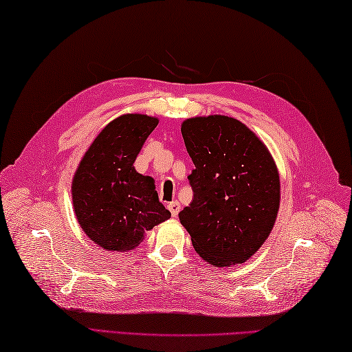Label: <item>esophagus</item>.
I'll return each mask as SVG.
<instances>
[{"label":"esophagus","mask_w":352,"mask_h":352,"mask_svg":"<svg viewBox=\"0 0 352 352\" xmlns=\"http://www.w3.org/2000/svg\"><path fill=\"white\" fill-rule=\"evenodd\" d=\"M168 208H169L170 214L174 216V218H175V216L178 214V212L182 210V206H180V203H178V201H172V203H169V204H168Z\"/></svg>","instance_id":"34e87169"}]
</instances>
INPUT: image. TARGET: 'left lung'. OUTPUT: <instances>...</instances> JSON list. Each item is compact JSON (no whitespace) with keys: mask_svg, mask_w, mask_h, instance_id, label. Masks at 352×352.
Segmentation results:
<instances>
[{"mask_svg":"<svg viewBox=\"0 0 352 352\" xmlns=\"http://www.w3.org/2000/svg\"><path fill=\"white\" fill-rule=\"evenodd\" d=\"M195 169L192 203L178 213L201 257L214 266L248 260L271 233L280 177L271 154L234 118H190L182 125Z\"/></svg>","mask_w":352,"mask_h":352,"instance_id":"8db88e82","label":"left lung"}]
</instances>
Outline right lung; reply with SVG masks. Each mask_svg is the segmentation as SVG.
Here are the masks:
<instances>
[{
    "label": "right lung",
    "instance_id": "right-lung-1",
    "mask_svg": "<svg viewBox=\"0 0 352 352\" xmlns=\"http://www.w3.org/2000/svg\"><path fill=\"white\" fill-rule=\"evenodd\" d=\"M159 124L146 115H124L104 129L76 172L72 201L78 223L109 251H129L170 213L157 195L154 180L133 163Z\"/></svg>",
    "mask_w": 352,
    "mask_h": 352
}]
</instances>
